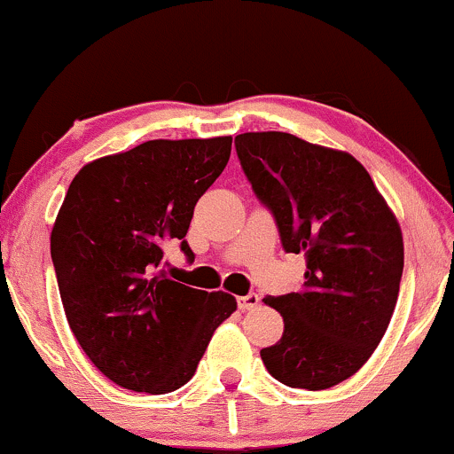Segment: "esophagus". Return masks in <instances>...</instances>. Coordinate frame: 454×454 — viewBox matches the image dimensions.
<instances>
[{"mask_svg":"<svg viewBox=\"0 0 454 454\" xmlns=\"http://www.w3.org/2000/svg\"><path fill=\"white\" fill-rule=\"evenodd\" d=\"M237 303H239V309H241V311L256 309V307L260 305V296L254 294V293H249V294H245V296H239Z\"/></svg>","mask_w":454,"mask_h":454,"instance_id":"1","label":"esophagus"}]
</instances>
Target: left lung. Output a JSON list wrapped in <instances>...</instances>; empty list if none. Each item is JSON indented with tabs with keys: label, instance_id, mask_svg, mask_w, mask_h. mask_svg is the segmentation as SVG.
<instances>
[{
	"label": "left lung",
	"instance_id": "obj_1",
	"mask_svg": "<svg viewBox=\"0 0 454 454\" xmlns=\"http://www.w3.org/2000/svg\"><path fill=\"white\" fill-rule=\"evenodd\" d=\"M234 145L284 249L307 262L299 293L264 299L284 317L281 340L260 350L264 367L286 387H335L367 363L393 317L403 273L397 217L346 151L286 132H245Z\"/></svg>",
	"mask_w": 454,
	"mask_h": 454
}]
</instances>
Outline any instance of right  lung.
<instances>
[{
    "instance_id": "right-lung-1",
    "label": "right lung",
    "mask_w": 454,
    "mask_h": 454,
    "mask_svg": "<svg viewBox=\"0 0 454 454\" xmlns=\"http://www.w3.org/2000/svg\"><path fill=\"white\" fill-rule=\"evenodd\" d=\"M232 137L147 140L82 166L51 232L61 303L82 352L119 387L164 395L194 376L228 293L168 279L166 243L185 241L198 198L231 158Z\"/></svg>"
}]
</instances>
